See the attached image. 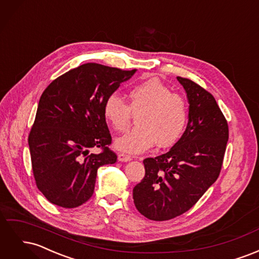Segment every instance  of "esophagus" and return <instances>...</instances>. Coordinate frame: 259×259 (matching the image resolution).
Segmentation results:
<instances>
[{"label": "esophagus", "mask_w": 259, "mask_h": 259, "mask_svg": "<svg viewBox=\"0 0 259 259\" xmlns=\"http://www.w3.org/2000/svg\"><path fill=\"white\" fill-rule=\"evenodd\" d=\"M117 160L121 162H128L132 160V156L127 155V154H124V153H119L117 154Z\"/></svg>", "instance_id": "1"}]
</instances>
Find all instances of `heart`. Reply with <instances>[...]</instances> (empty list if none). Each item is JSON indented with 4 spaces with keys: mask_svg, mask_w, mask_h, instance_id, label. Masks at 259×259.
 Here are the masks:
<instances>
[{
    "mask_svg": "<svg viewBox=\"0 0 259 259\" xmlns=\"http://www.w3.org/2000/svg\"><path fill=\"white\" fill-rule=\"evenodd\" d=\"M128 97L127 105L119 95L112 94L103 108L107 122L119 132L128 127L132 113H139L138 126L115 140L117 150L137 154L156 143L161 148H168L179 142L188 122V108L182 96L173 94L159 80L148 79L133 86Z\"/></svg>",
    "mask_w": 259,
    "mask_h": 259,
    "instance_id": "obj_1",
    "label": "heart"
}]
</instances>
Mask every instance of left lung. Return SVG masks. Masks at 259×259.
<instances>
[{"mask_svg": "<svg viewBox=\"0 0 259 259\" xmlns=\"http://www.w3.org/2000/svg\"><path fill=\"white\" fill-rule=\"evenodd\" d=\"M177 80L189 103L186 131L168 152L144 160L145 177L133 189L139 213L156 222L186 213L216 182L229 138L214 96L189 79Z\"/></svg>", "mask_w": 259, "mask_h": 259, "instance_id": "obj_1", "label": "left lung"}]
</instances>
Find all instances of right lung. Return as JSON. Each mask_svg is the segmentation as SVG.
Here are the masks:
<instances>
[{"label":"right lung","mask_w":259,"mask_h":259,"mask_svg":"<svg viewBox=\"0 0 259 259\" xmlns=\"http://www.w3.org/2000/svg\"><path fill=\"white\" fill-rule=\"evenodd\" d=\"M135 72L89 62L43 92L28 143L37 189L53 204L82 205L94 193L97 169L116 162L103 108ZM93 147L102 152L91 154Z\"/></svg>","instance_id":"right-lung-1"}]
</instances>
